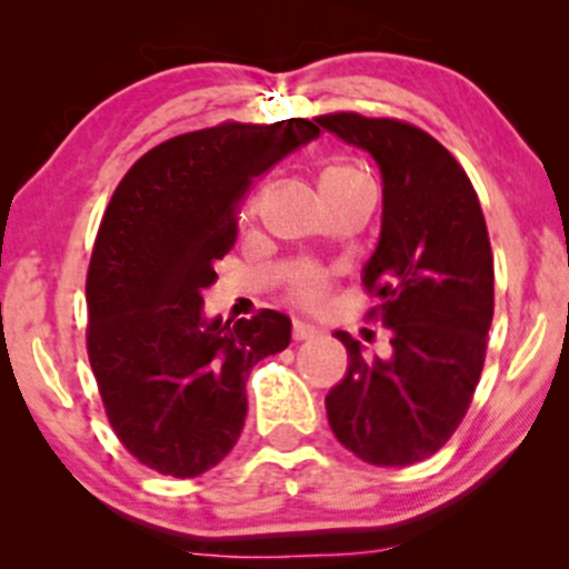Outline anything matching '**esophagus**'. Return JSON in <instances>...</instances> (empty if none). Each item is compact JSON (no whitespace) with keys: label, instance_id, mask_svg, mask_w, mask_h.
<instances>
[{"label":"esophagus","instance_id":"obj_1","mask_svg":"<svg viewBox=\"0 0 569 569\" xmlns=\"http://www.w3.org/2000/svg\"><path fill=\"white\" fill-rule=\"evenodd\" d=\"M291 337L297 339V342H302V339H312V337H318V329H316V326H310V323L293 321V326H291Z\"/></svg>","mask_w":569,"mask_h":569}]
</instances>
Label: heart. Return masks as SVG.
Returning <instances> with one entry per match:
<instances>
[{
	"label": "heart",
	"instance_id": "b5f03b06",
	"mask_svg": "<svg viewBox=\"0 0 569 569\" xmlns=\"http://www.w3.org/2000/svg\"><path fill=\"white\" fill-rule=\"evenodd\" d=\"M348 173H356V171L348 166H331L323 171L321 181L342 179V176H348ZM329 291H331L329 272L321 270V267H316V264L299 267V270L293 272L289 280V299L293 305L305 307V310H318V307H323L326 299H329Z\"/></svg>",
	"mask_w": 569,
	"mask_h": 569
}]
</instances>
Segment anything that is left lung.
Returning <instances> with one entry per match:
<instances>
[{"label":"left lung","mask_w":569,"mask_h":569,"mask_svg":"<svg viewBox=\"0 0 569 569\" xmlns=\"http://www.w3.org/2000/svg\"><path fill=\"white\" fill-rule=\"evenodd\" d=\"M323 130L367 149L382 173V232L363 267L390 331V358H367L337 331L350 367L326 396L337 441L369 466L428 460L466 417L487 356L495 264L476 189L433 136L393 117L331 112Z\"/></svg>","instance_id":"left-lung-1"}]
</instances>
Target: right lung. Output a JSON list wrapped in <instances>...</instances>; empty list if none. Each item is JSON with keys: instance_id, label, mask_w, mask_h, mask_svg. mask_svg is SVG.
I'll return each instance as SVG.
<instances>
[{"instance_id": "obj_1", "label": "right lung", "mask_w": 569, "mask_h": 569, "mask_svg": "<svg viewBox=\"0 0 569 569\" xmlns=\"http://www.w3.org/2000/svg\"><path fill=\"white\" fill-rule=\"evenodd\" d=\"M318 136L302 117L173 136L117 184L90 257L88 358L107 420L141 466L194 479L243 430L246 380L291 342L283 312L208 323L202 289L238 238L253 179Z\"/></svg>"}]
</instances>
